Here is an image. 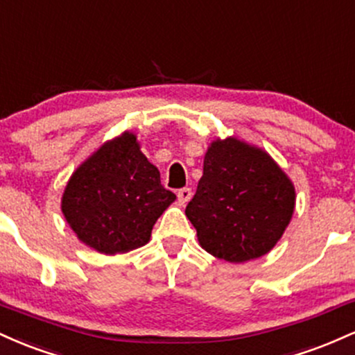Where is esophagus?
<instances>
[{
	"instance_id": "esophagus-1",
	"label": "esophagus",
	"mask_w": 355,
	"mask_h": 355,
	"mask_svg": "<svg viewBox=\"0 0 355 355\" xmlns=\"http://www.w3.org/2000/svg\"><path fill=\"white\" fill-rule=\"evenodd\" d=\"M177 197H178V203H180V205H185V203L191 198V190L189 187H183V189L177 191Z\"/></svg>"
}]
</instances>
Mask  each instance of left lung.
Masks as SVG:
<instances>
[{"label": "left lung", "instance_id": "left-lung-1", "mask_svg": "<svg viewBox=\"0 0 355 355\" xmlns=\"http://www.w3.org/2000/svg\"><path fill=\"white\" fill-rule=\"evenodd\" d=\"M295 189L262 148L237 138L211 141L185 215L202 248L232 263L259 259L291 223Z\"/></svg>", "mask_w": 355, "mask_h": 355}]
</instances>
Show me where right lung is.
Masks as SVG:
<instances>
[{"instance_id":"right-lung-1","label":"right lung","mask_w":355,"mask_h":355,"mask_svg":"<svg viewBox=\"0 0 355 355\" xmlns=\"http://www.w3.org/2000/svg\"><path fill=\"white\" fill-rule=\"evenodd\" d=\"M132 132L113 138L81 164L67 183L61 211L85 245L125 254L145 245L158 217L175 202Z\"/></svg>"}]
</instances>
